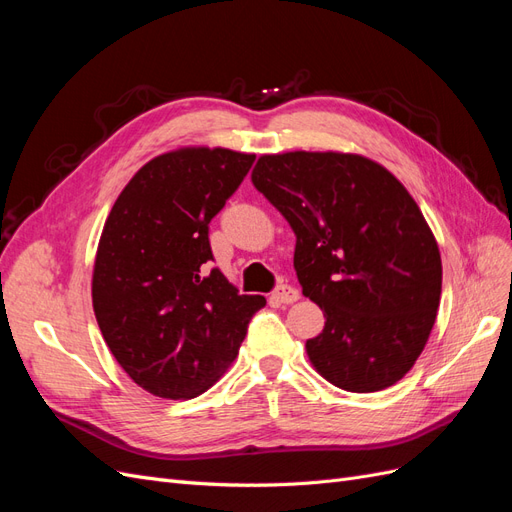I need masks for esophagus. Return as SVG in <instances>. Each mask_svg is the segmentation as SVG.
<instances>
[{"mask_svg": "<svg viewBox=\"0 0 512 512\" xmlns=\"http://www.w3.org/2000/svg\"><path fill=\"white\" fill-rule=\"evenodd\" d=\"M271 299H273L275 303H280V305H290V303H294V301L299 299V290L288 286V284H280V286H277V288L273 290Z\"/></svg>", "mask_w": 512, "mask_h": 512, "instance_id": "obj_1", "label": "esophagus"}]
</instances>
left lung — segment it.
Listing matches in <instances>:
<instances>
[{
	"label": "left lung",
	"mask_w": 512,
	"mask_h": 512,
	"mask_svg": "<svg viewBox=\"0 0 512 512\" xmlns=\"http://www.w3.org/2000/svg\"><path fill=\"white\" fill-rule=\"evenodd\" d=\"M254 188L297 237L294 269L324 314L309 363L350 393L389 389L421 356L442 292L438 241L391 170L359 153H265Z\"/></svg>",
	"instance_id": "left-lung-1"
}]
</instances>
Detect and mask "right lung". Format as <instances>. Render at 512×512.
<instances>
[{
	"label": "right lung",
	"instance_id": "obj_1",
	"mask_svg": "<svg viewBox=\"0 0 512 512\" xmlns=\"http://www.w3.org/2000/svg\"><path fill=\"white\" fill-rule=\"evenodd\" d=\"M254 158L224 147L166 151L128 181L104 222L91 277L96 320L117 363L151 395L211 389L267 305L207 271L209 222Z\"/></svg>",
	"mask_w": 512,
	"mask_h": 512
}]
</instances>
